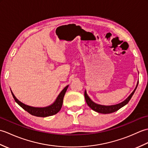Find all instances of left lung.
Returning a JSON list of instances; mask_svg holds the SVG:
<instances>
[{"label": "left lung", "mask_w": 148, "mask_h": 148, "mask_svg": "<svg viewBox=\"0 0 148 148\" xmlns=\"http://www.w3.org/2000/svg\"><path fill=\"white\" fill-rule=\"evenodd\" d=\"M138 83H139V81L137 82L136 88L134 89V90L133 91L132 93L130 95L128 96V97L127 99H125L123 102H122L119 103H118V104H116V105L103 106V105L97 104V103L93 102L92 100L90 99V98L88 97V95H87L86 90H85V92H84V98H85L86 102L87 103L88 106L92 110H93V111H96L97 112H99V113H102V114H109V113H112V112H114L115 111H117L118 110H119V109L121 108L122 107H123L124 106L127 104L128 102L130 101V100L131 99L132 97L133 96L135 91H136Z\"/></svg>", "instance_id": "left-lung-1"}]
</instances>
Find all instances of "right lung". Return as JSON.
I'll use <instances>...</instances> for the list:
<instances>
[{"label":"right lung","mask_w":148,"mask_h":148,"mask_svg":"<svg viewBox=\"0 0 148 148\" xmlns=\"http://www.w3.org/2000/svg\"><path fill=\"white\" fill-rule=\"evenodd\" d=\"M68 87L69 85L65 86L64 88L62 90V92L60 93L58 96L57 97V98L55 100V101L53 102L51 105L45 107V108H34V107L29 106L25 104V103L21 102L20 100L16 98V97L14 96L13 93L12 92L11 90V91L12 95L13 97L15 102H16L19 106H21L24 110H25L26 111L30 113V114L37 116V117H47V116H53L56 114V113L60 111V110L61 109L63 103V100H64L65 93L66 92V91H67Z\"/></svg>","instance_id":"add662e5"}]
</instances>
